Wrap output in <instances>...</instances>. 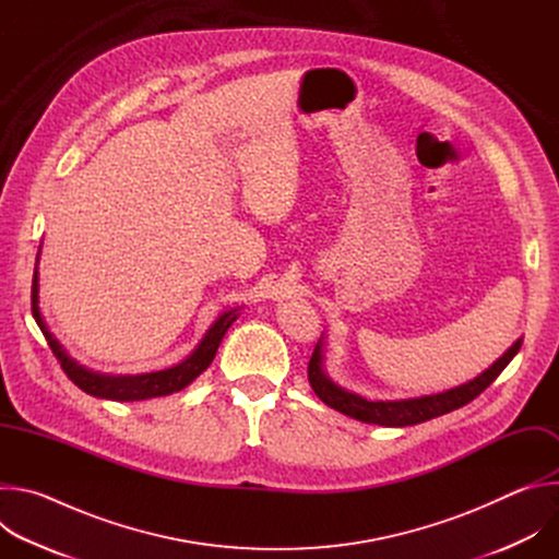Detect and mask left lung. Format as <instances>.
<instances>
[{"label": "left lung", "mask_w": 559, "mask_h": 559, "mask_svg": "<svg viewBox=\"0 0 559 559\" xmlns=\"http://www.w3.org/2000/svg\"><path fill=\"white\" fill-rule=\"evenodd\" d=\"M520 347H522V338H518L487 371H483L480 376H475L473 380H468L460 386H453L442 393L407 397V401H367V397L352 393V391L338 386L336 382H332V378L323 369V341H318V345L311 354L307 376H309V384H311L313 393L321 397L328 407H332L349 418H356L360 423H367V425L409 427V425H418V423L438 418L442 414H449V412L460 409L466 403H471L473 397L480 395L502 373V369L513 360V356L520 352Z\"/></svg>", "instance_id": "obj_1"}]
</instances>
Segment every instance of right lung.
I'll return each instance as SVG.
<instances>
[{
  "mask_svg": "<svg viewBox=\"0 0 559 559\" xmlns=\"http://www.w3.org/2000/svg\"><path fill=\"white\" fill-rule=\"evenodd\" d=\"M37 261H39V254H37ZM31 298H33L35 321H37L41 334L46 336L61 369L66 371V376L82 391H86L95 397H106V401H119V403L147 401V397L170 395L175 391L186 389L192 380H197L212 365L225 332L238 318V309H229V311L221 313L214 321V325L205 332L203 341L194 347V352L186 360H181L179 365H175L170 369L152 371V373H136V376H110V373H97L82 365H76L66 354V349L59 345V341L48 332L44 318H41V311H39V272H37V267H35V276H33V296Z\"/></svg>",
  "mask_w": 559,
  "mask_h": 559,
  "instance_id": "right-lung-1",
  "label": "right lung"
}]
</instances>
